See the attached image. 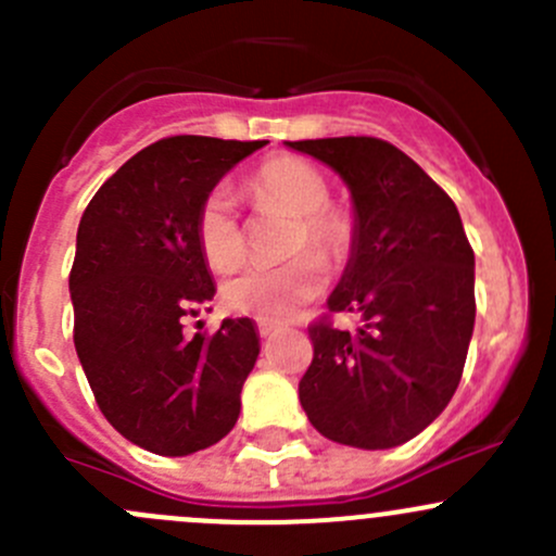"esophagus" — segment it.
<instances>
[{"label":"esophagus","mask_w":556,"mask_h":556,"mask_svg":"<svg viewBox=\"0 0 556 556\" xmlns=\"http://www.w3.org/2000/svg\"><path fill=\"white\" fill-rule=\"evenodd\" d=\"M277 325H274V323H266V319H261V323H257V333H261L263 336V339H266V336H274V333H277Z\"/></svg>","instance_id":"1"}]
</instances>
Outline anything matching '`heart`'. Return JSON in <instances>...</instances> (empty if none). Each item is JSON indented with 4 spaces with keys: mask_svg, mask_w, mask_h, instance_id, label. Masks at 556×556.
<instances>
[{
    "mask_svg": "<svg viewBox=\"0 0 556 556\" xmlns=\"http://www.w3.org/2000/svg\"><path fill=\"white\" fill-rule=\"evenodd\" d=\"M250 190L261 201L277 204L299 217L293 250L306 244L325 257H341L350 247V226L341 215L325 210L330 188L309 161L279 155L266 161L252 177ZM195 239L201 255L215 271H228L244 255L242 228H239L233 199L226 188L212 190L199 210ZM325 285V266L317 255L304 252L282 266H247L223 285V301L228 309L257 319H288L306 301L317 299Z\"/></svg>",
    "mask_w": 556,
    "mask_h": 556,
    "instance_id": "b5f03b06",
    "label": "heart"
}]
</instances>
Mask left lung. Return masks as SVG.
Wrapping results in <instances>:
<instances>
[{"label": "left lung", "mask_w": 556, "mask_h": 556, "mask_svg": "<svg viewBox=\"0 0 556 556\" xmlns=\"http://www.w3.org/2000/svg\"><path fill=\"white\" fill-rule=\"evenodd\" d=\"M330 166L352 195L350 261L330 312L357 330L309 328L301 406L325 439L392 450L452 401L473 336V250L454 201L395 144L374 137L285 142Z\"/></svg>", "instance_id": "8db88e82"}]
</instances>
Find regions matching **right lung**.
I'll return each mask as SVG.
<instances>
[{
    "label": "right lung",
    "mask_w": 556,
    "mask_h": 556,
    "mask_svg": "<svg viewBox=\"0 0 556 556\" xmlns=\"http://www.w3.org/2000/svg\"><path fill=\"white\" fill-rule=\"evenodd\" d=\"M266 142L169 137L139 150L97 190L70 274L75 350L106 422L131 444L185 457L231 433L261 352L250 317L185 336L215 299L195 239L206 195Z\"/></svg>",
    "instance_id": "right-lung-1"
}]
</instances>
